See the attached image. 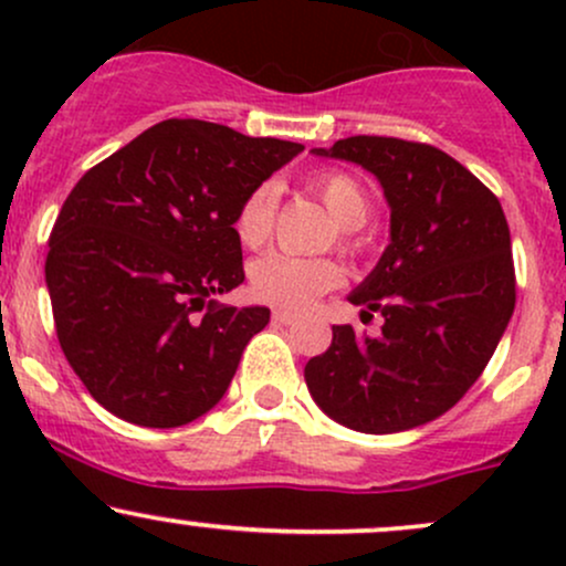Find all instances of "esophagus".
<instances>
[{
	"mask_svg": "<svg viewBox=\"0 0 566 566\" xmlns=\"http://www.w3.org/2000/svg\"><path fill=\"white\" fill-rule=\"evenodd\" d=\"M295 319H297V314H292V311H274V322L284 324V327H287V324H292Z\"/></svg>",
	"mask_w": 566,
	"mask_h": 566,
	"instance_id": "obj_1",
	"label": "esophagus"
}]
</instances>
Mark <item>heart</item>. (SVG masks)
Masks as SVG:
<instances>
[{
    "instance_id": "heart-1",
    "label": "heart",
    "mask_w": 566,
    "mask_h": 566,
    "mask_svg": "<svg viewBox=\"0 0 566 566\" xmlns=\"http://www.w3.org/2000/svg\"><path fill=\"white\" fill-rule=\"evenodd\" d=\"M314 191L340 229L354 231L367 220V191L350 175L327 172L314 180ZM276 188L263 184L247 193L233 218V233L244 247L255 250L269 239L274 226ZM343 282V269L329 258H297L290 252H265L250 265V290L261 301L279 308H308L324 292Z\"/></svg>"
}]
</instances>
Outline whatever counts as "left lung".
I'll return each mask as SVG.
<instances>
[{"label":"left lung","instance_id":"8db88e82","mask_svg":"<svg viewBox=\"0 0 566 566\" xmlns=\"http://www.w3.org/2000/svg\"><path fill=\"white\" fill-rule=\"evenodd\" d=\"M316 157L378 178L391 210L388 247L348 292L378 337L333 327V346L305 365L324 415L361 433H399L458 405L495 354L516 305L511 231L495 193L426 143L354 135Z\"/></svg>","mask_w":566,"mask_h":566}]
</instances>
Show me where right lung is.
Segmentation results:
<instances>
[{
  "label": "right lung",
  "instance_id": "right-lung-1",
  "mask_svg": "<svg viewBox=\"0 0 566 566\" xmlns=\"http://www.w3.org/2000/svg\"><path fill=\"white\" fill-rule=\"evenodd\" d=\"M301 151L167 119L82 175L55 220L44 282L63 354L97 405L127 423L178 428L223 399L271 319L265 305L210 301L244 282L233 218Z\"/></svg>",
  "mask_w": 566,
  "mask_h": 566
}]
</instances>
